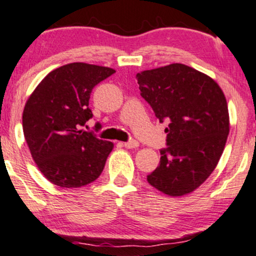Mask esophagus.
<instances>
[{
    "instance_id": "1",
    "label": "esophagus",
    "mask_w": 256,
    "mask_h": 256,
    "mask_svg": "<svg viewBox=\"0 0 256 256\" xmlns=\"http://www.w3.org/2000/svg\"><path fill=\"white\" fill-rule=\"evenodd\" d=\"M124 146H125L126 148H137L138 147V142H137L136 140H130V141L124 143Z\"/></svg>"
}]
</instances>
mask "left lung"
Wrapping results in <instances>:
<instances>
[{"label":"left lung","instance_id":"left-lung-1","mask_svg":"<svg viewBox=\"0 0 256 256\" xmlns=\"http://www.w3.org/2000/svg\"><path fill=\"white\" fill-rule=\"evenodd\" d=\"M141 96L165 128L160 164L147 176L150 186L171 196L192 193L221 158L230 132L226 97L215 80L174 63L136 75Z\"/></svg>","mask_w":256,"mask_h":256}]
</instances>
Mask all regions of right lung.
<instances>
[{
	"label": "right lung",
	"mask_w": 256,
	"mask_h": 256,
	"mask_svg": "<svg viewBox=\"0 0 256 256\" xmlns=\"http://www.w3.org/2000/svg\"><path fill=\"white\" fill-rule=\"evenodd\" d=\"M114 72L94 64H66L46 75L28 98L25 141L38 170L56 186H86L104 169L114 144L81 126L92 118L88 100L94 87Z\"/></svg>",
	"instance_id": "right-lung-1"
}]
</instances>
